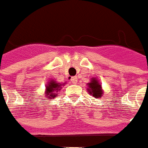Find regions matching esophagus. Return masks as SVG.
Wrapping results in <instances>:
<instances>
[{
	"mask_svg": "<svg viewBox=\"0 0 148 148\" xmlns=\"http://www.w3.org/2000/svg\"><path fill=\"white\" fill-rule=\"evenodd\" d=\"M77 77H71V82L74 83V84H76L77 83Z\"/></svg>",
	"mask_w": 148,
	"mask_h": 148,
	"instance_id": "34e87169",
	"label": "esophagus"
}]
</instances>
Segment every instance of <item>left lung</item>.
Segmentation results:
<instances>
[{
  "mask_svg": "<svg viewBox=\"0 0 148 148\" xmlns=\"http://www.w3.org/2000/svg\"><path fill=\"white\" fill-rule=\"evenodd\" d=\"M88 88L86 89L89 94L95 97L96 99L102 98L104 94V92L102 88V84L99 82V81L97 79V77H92L90 79V82L87 83Z\"/></svg>",
  "mask_w": 148,
  "mask_h": 148,
  "instance_id": "1",
  "label": "left lung"
}]
</instances>
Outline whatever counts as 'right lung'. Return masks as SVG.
<instances>
[{
  "label": "right lung",
  "mask_w": 148,
  "mask_h": 148,
  "mask_svg": "<svg viewBox=\"0 0 148 148\" xmlns=\"http://www.w3.org/2000/svg\"><path fill=\"white\" fill-rule=\"evenodd\" d=\"M64 85H66V82L64 83H58L54 79H50L48 81L47 84L45 85V89L44 95L45 98L48 99H52L54 97L58 95V93L61 89L62 88Z\"/></svg>",
  "instance_id": "1"
}]
</instances>
